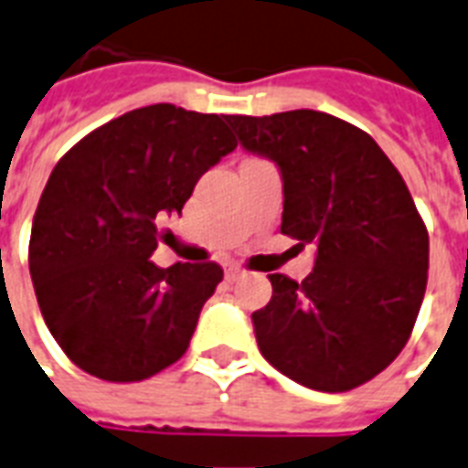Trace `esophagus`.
<instances>
[{
  "label": "esophagus",
  "mask_w": 468,
  "mask_h": 468,
  "mask_svg": "<svg viewBox=\"0 0 468 468\" xmlns=\"http://www.w3.org/2000/svg\"><path fill=\"white\" fill-rule=\"evenodd\" d=\"M224 276H227L229 281H237V279H241V276H244V271H241L239 266H227V269H224Z\"/></svg>",
  "instance_id": "1"
}]
</instances>
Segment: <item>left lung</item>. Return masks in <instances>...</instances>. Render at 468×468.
I'll list each match as a JSON object with an SVG mask.
<instances>
[{"label":"left lung","instance_id":"1","mask_svg":"<svg viewBox=\"0 0 468 468\" xmlns=\"http://www.w3.org/2000/svg\"><path fill=\"white\" fill-rule=\"evenodd\" d=\"M241 147L279 167L281 231L314 244L301 283L271 273L251 314L259 350L298 385L346 392L382 372L420 314L430 237L402 175L375 140L318 111L227 115Z\"/></svg>","mask_w":468,"mask_h":468}]
</instances>
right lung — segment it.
<instances>
[{
	"instance_id": "1",
	"label": "right lung",
	"mask_w": 468,
	"mask_h": 468,
	"mask_svg": "<svg viewBox=\"0 0 468 468\" xmlns=\"http://www.w3.org/2000/svg\"><path fill=\"white\" fill-rule=\"evenodd\" d=\"M237 147L227 115L154 103L105 122L51 172L29 271L51 335L80 370L138 382L187 350L221 281L217 263L150 261L167 217Z\"/></svg>"
}]
</instances>
